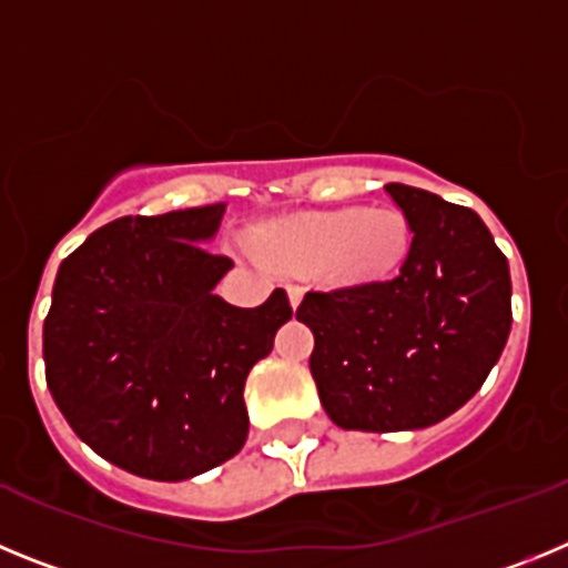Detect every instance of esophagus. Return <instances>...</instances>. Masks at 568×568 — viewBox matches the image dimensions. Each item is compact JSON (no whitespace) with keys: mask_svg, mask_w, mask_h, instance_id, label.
Instances as JSON below:
<instances>
[{"mask_svg":"<svg viewBox=\"0 0 568 568\" xmlns=\"http://www.w3.org/2000/svg\"><path fill=\"white\" fill-rule=\"evenodd\" d=\"M287 295H290V304H293V310H295L301 304V298H304V287H298V284H290Z\"/></svg>","mask_w":568,"mask_h":568,"instance_id":"34e87169","label":"esophagus"}]
</instances>
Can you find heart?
<instances>
[{"label":"heart","mask_w":568,"mask_h":568,"mask_svg":"<svg viewBox=\"0 0 568 568\" xmlns=\"http://www.w3.org/2000/svg\"><path fill=\"white\" fill-rule=\"evenodd\" d=\"M253 250L275 267L318 270L335 284H366L404 258L409 224L393 207L310 213L261 224L250 235Z\"/></svg>","instance_id":"heart-1"}]
</instances>
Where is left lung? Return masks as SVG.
Listing matches in <instances>:
<instances>
[{
	"label": "left lung",
	"instance_id": "obj_1",
	"mask_svg": "<svg viewBox=\"0 0 568 568\" xmlns=\"http://www.w3.org/2000/svg\"><path fill=\"white\" fill-rule=\"evenodd\" d=\"M413 244L389 281L313 290L295 318L315 335L310 373L341 429L404 433L449 418L484 386L511 329V278L480 215L386 184Z\"/></svg>",
	"mask_w": 568,
	"mask_h": 568
}]
</instances>
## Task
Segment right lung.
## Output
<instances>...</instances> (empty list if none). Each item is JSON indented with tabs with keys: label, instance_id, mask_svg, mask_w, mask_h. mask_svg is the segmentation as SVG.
Listing matches in <instances>:
<instances>
[{
	"label": "right lung",
	"instance_id": "obj_1",
	"mask_svg": "<svg viewBox=\"0 0 568 568\" xmlns=\"http://www.w3.org/2000/svg\"><path fill=\"white\" fill-rule=\"evenodd\" d=\"M224 204L124 215L59 264L44 318V378L70 429L110 464L187 480L247 440L244 381L293 318L284 290L233 307V261L204 244Z\"/></svg>",
	"mask_w": 568,
	"mask_h": 568
}]
</instances>
